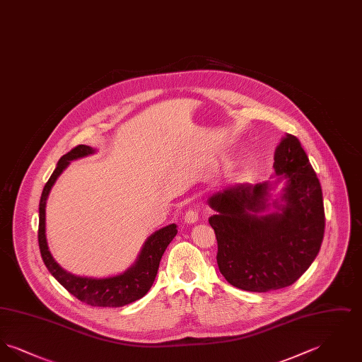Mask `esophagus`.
I'll use <instances>...</instances> for the list:
<instances>
[{
    "label": "esophagus",
    "mask_w": 362,
    "mask_h": 362,
    "mask_svg": "<svg viewBox=\"0 0 362 362\" xmlns=\"http://www.w3.org/2000/svg\"><path fill=\"white\" fill-rule=\"evenodd\" d=\"M198 218H199V211H198L197 209H189V210L186 211V214H185V221H186L187 224L197 223Z\"/></svg>",
    "instance_id": "esophagus-1"
}]
</instances>
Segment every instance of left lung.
I'll list each match as a JSON object with an SVG mask.
<instances>
[{"mask_svg":"<svg viewBox=\"0 0 362 362\" xmlns=\"http://www.w3.org/2000/svg\"><path fill=\"white\" fill-rule=\"evenodd\" d=\"M274 171L286 186L279 211L262 214L267 183L238 185L213 194L207 204L217 239V263L225 279L243 291L269 292L291 286L316 258L325 236L320 182L298 138L286 134L274 152Z\"/></svg>","mask_w":362,"mask_h":362,"instance_id":"left-lung-1","label":"left lung"}]
</instances>
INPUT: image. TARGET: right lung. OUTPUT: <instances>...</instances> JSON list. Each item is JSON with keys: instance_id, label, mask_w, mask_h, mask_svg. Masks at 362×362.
I'll return each instance as SVG.
<instances>
[{"instance_id": "right-lung-1", "label": "right lung", "mask_w": 362, "mask_h": 362, "mask_svg": "<svg viewBox=\"0 0 362 362\" xmlns=\"http://www.w3.org/2000/svg\"><path fill=\"white\" fill-rule=\"evenodd\" d=\"M95 151L86 145H77L66 155L62 156L57 164L50 179L47 180L39 204V229L37 240L40 255L52 276L76 298L90 307L117 308L142 298L155 282L156 274L161 257L177 233L176 225L171 224L155 232L145 241V245L133 267L121 276L110 278H86L65 272L49 251L46 240V201L57 177L68 167L69 161L93 153Z\"/></svg>"}]
</instances>
